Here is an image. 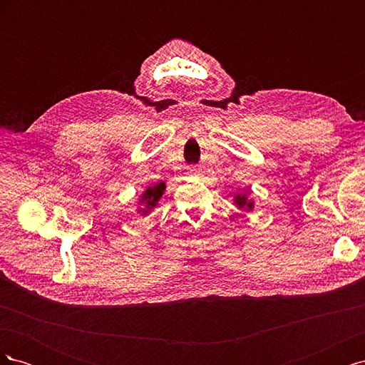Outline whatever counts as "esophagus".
I'll use <instances>...</instances> for the list:
<instances>
[{
  "mask_svg": "<svg viewBox=\"0 0 365 365\" xmlns=\"http://www.w3.org/2000/svg\"><path fill=\"white\" fill-rule=\"evenodd\" d=\"M195 170H196V169H190V172H195Z\"/></svg>",
  "mask_w": 365,
  "mask_h": 365,
  "instance_id": "obj_1",
  "label": "esophagus"
}]
</instances>
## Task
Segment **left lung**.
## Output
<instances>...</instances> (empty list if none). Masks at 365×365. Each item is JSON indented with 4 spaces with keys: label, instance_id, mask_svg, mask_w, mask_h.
<instances>
[{
    "label": "left lung",
    "instance_id": "1",
    "mask_svg": "<svg viewBox=\"0 0 365 365\" xmlns=\"http://www.w3.org/2000/svg\"><path fill=\"white\" fill-rule=\"evenodd\" d=\"M248 192L245 190V193H237L235 196V204L237 208L244 210V212H251V210L254 208V202L252 200H248Z\"/></svg>",
    "mask_w": 365,
    "mask_h": 365
}]
</instances>
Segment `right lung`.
<instances>
[{
	"instance_id": "1",
	"label": "right lung",
	"mask_w": 365,
	"mask_h": 365,
	"mask_svg": "<svg viewBox=\"0 0 365 365\" xmlns=\"http://www.w3.org/2000/svg\"><path fill=\"white\" fill-rule=\"evenodd\" d=\"M164 190H165V184L163 181L149 185L148 189L141 193L138 200V205H140L138 213H141V216H148L152 210L158 205V201L164 195Z\"/></svg>"
}]
</instances>
